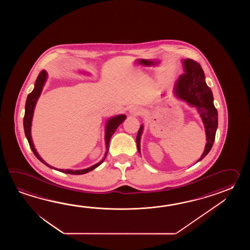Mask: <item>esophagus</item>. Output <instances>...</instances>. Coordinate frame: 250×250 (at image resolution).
<instances>
[{
    "instance_id": "obj_1",
    "label": "esophagus",
    "mask_w": 250,
    "mask_h": 250,
    "mask_svg": "<svg viewBox=\"0 0 250 250\" xmlns=\"http://www.w3.org/2000/svg\"><path fill=\"white\" fill-rule=\"evenodd\" d=\"M129 113H130L131 115H134V116L139 115V114L141 113V109L138 106L130 107V108H129Z\"/></svg>"
}]
</instances>
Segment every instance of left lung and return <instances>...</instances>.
I'll use <instances>...</instances> for the list:
<instances>
[{
	"label": "left lung",
	"instance_id": "8db88e82",
	"mask_svg": "<svg viewBox=\"0 0 250 250\" xmlns=\"http://www.w3.org/2000/svg\"><path fill=\"white\" fill-rule=\"evenodd\" d=\"M184 73L180 76L176 82L174 94L176 97L188 103L190 106L196 107L202 119L206 135L207 144L201 157L197 160L200 162L212 149L218 127V113L213 104V96L211 88L206 83V77L200 64L191 59L182 61ZM143 125H141L137 136V146L140 154V138L143 132Z\"/></svg>",
	"mask_w": 250,
	"mask_h": 250
}]
</instances>
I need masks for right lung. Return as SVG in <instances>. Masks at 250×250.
<instances>
[{
    "instance_id": "1",
    "label": "right lung",
    "mask_w": 250,
    "mask_h": 250,
    "mask_svg": "<svg viewBox=\"0 0 250 250\" xmlns=\"http://www.w3.org/2000/svg\"><path fill=\"white\" fill-rule=\"evenodd\" d=\"M47 79V72L45 70H42L40 72V74L38 75V79L35 82V87L33 89L32 92L27 96V101H26V105H25V116H24V120H23V126H24V131H25V135H26V138H27L28 144L30 146V148L32 149L33 153L37 156L40 162H42L43 165H46L49 168H52L54 170H58L59 171H62L64 173H68V174H74V175H80V174H85L87 173L88 171L96 169V167H98L99 165L103 164V162L104 161V159L106 158L107 153H108V149H109V143H110V140L112 138V135L114 134V132L116 131L117 127L122 124V123L125 121V119L127 118L126 115L124 114H120V115H116V116H113V117L110 118L108 120V122L106 123V127H105V146H106V153L104 154V158L97 163L96 165L91 166L89 168H86V169H83V170H62V169H57V168H54L51 165H47L43 160L42 159V157L38 154L37 149L35 148V146L33 143L32 137H31V126H32V120L33 115H34V110H35V107L37 104V102H38L39 96L42 93V87L45 84V81Z\"/></svg>"
}]
</instances>
